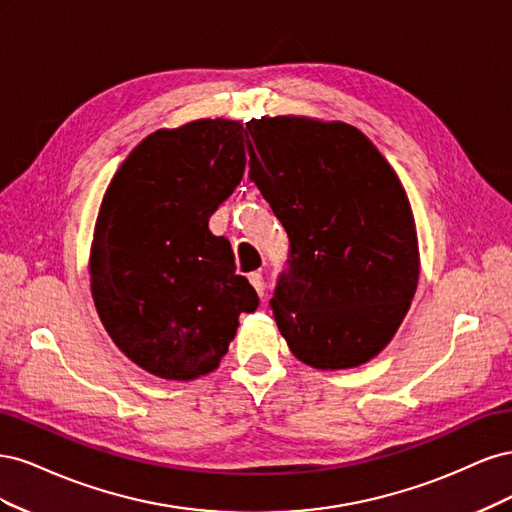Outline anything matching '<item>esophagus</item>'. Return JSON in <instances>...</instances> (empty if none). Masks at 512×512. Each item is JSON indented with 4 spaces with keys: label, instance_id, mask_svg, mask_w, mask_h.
Returning a JSON list of instances; mask_svg holds the SVG:
<instances>
[{
    "label": "esophagus",
    "instance_id": "esophagus-1",
    "mask_svg": "<svg viewBox=\"0 0 512 512\" xmlns=\"http://www.w3.org/2000/svg\"><path fill=\"white\" fill-rule=\"evenodd\" d=\"M250 284H252L254 290L258 292V297H265V277H262L260 271L250 273Z\"/></svg>",
    "mask_w": 512,
    "mask_h": 512
}]
</instances>
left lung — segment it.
Here are the masks:
<instances>
[{
  "mask_svg": "<svg viewBox=\"0 0 512 512\" xmlns=\"http://www.w3.org/2000/svg\"><path fill=\"white\" fill-rule=\"evenodd\" d=\"M250 179L288 235L271 309L299 361L363 365L391 342L418 284L404 185L348 123L265 117L247 123Z\"/></svg>",
  "mask_w": 512,
  "mask_h": 512,
  "instance_id": "left-lung-1",
  "label": "left lung"
}]
</instances>
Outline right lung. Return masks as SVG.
Wrapping results in <instances>:
<instances>
[{
    "label": "right lung",
    "instance_id": "1",
    "mask_svg": "<svg viewBox=\"0 0 512 512\" xmlns=\"http://www.w3.org/2000/svg\"><path fill=\"white\" fill-rule=\"evenodd\" d=\"M250 141L239 121L200 119L138 145L104 194L91 294L117 348L149 374L194 380L218 367L258 294L209 218L237 188Z\"/></svg>",
    "mask_w": 512,
    "mask_h": 512
}]
</instances>
